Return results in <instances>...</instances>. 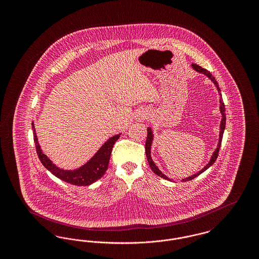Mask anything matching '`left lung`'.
Masks as SVG:
<instances>
[{"label":"left lung","instance_id":"left-lung-1","mask_svg":"<svg viewBox=\"0 0 259 259\" xmlns=\"http://www.w3.org/2000/svg\"><path fill=\"white\" fill-rule=\"evenodd\" d=\"M192 69L195 70L197 73L200 74H205L209 79H210V81H212V83L214 84V87H217V90L219 92V95H220V111L222 113V121H221V125H220V136H219V143H218V146L217 148L214 149V151L212 152L211 156H210V159H209L208 164L202 169L200 170L199 172L193 174L192 176H189L187 178H185L182 180V182H188V181H191L193 180L194 178L198 177L200 174H202L203 172H205L207 169H209V167L215 162L217 158H218V155H219V151H220V148H221V145H222V136H223V132H224V129H225V122H226V114H225V107H224V104H223V101H222V91H221V88L220 85L217 81V79L212 76V74L209 73L208 70L206 69H203L202 67L198 66L196 64H192ZM153 131L151 130L150 127H148V137H147V142H146V154H147V158H148V164L151 168V170L153 171L154 174H156L157 176H159L160 178H163L167 181H170V182H174L172 179H170L169 177H167L165 174L161 172L159 170V168L156 166V164L154 163V161L152 160V157H151V145H152V142H153Z\"/></svg>","mask_w":259,"mask_h":259}]
</instances>
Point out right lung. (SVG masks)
Listing matches in <instances>:
<instances>
[{
    "label": "right lung",
    "instance_id": "right-lung-1",
    "mask_svg": "<svg viewBox=\"0 0 259 259\" xmlns=\"http://www.w3.org/2000/svg\"><path fill=\"white\" fill-rule=\"evenodd\" d=\"M32 129L34 131L33 132L34 141L36 145L37 156L40 162L42 163V165L58 179L68 184L77 185V186H87V185H92L93 183L97 182L100 178L104 176V174L106 172L109 167L112 147L121 135V133H119V134L112 136L111 138H109L104 143V145L99 148L97 152L83 165L79 166L78 168H75L74 170H68V169L66 170L56 166V164H54L44 153L37 141L34 121L32 122Z\"/></svg>",
    "mask_w": 259,
    "mask_h": 259
}]
</instances>
